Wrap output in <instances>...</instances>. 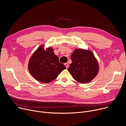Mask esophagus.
<instances>
[{
  "label": "esophagus",
  "instance_id": "esophagus-1",
  "mask_svg": "<svg viewBox=\"0 0 126 126\" xmlns=\"http://www.w3.org/2000/svg\"><path fill=\"white\" fill-rule=\"evenodd\" d=\"M64 65L65 66V67H66V68H68V67H69V65H68V63H65L64 64Z\"/></svg>",
  "mask_w": 126,
  "mask_h": 126
}]
</instances>
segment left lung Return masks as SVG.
<instances>
[{
	"label": "left lung",
	"mask_w": 126,
	"mask_h": 126,
	"mask_svg": "<svg viewBox=\"0 0 126 126\" xmlns=\"http://www.w3.org/2000/svg\"><path fill=\"white\" fill-rule=\"evenodd\" d=\"M71 59L72 62L68 70L78 82L88 83L98 74V62L91 50L76 49L72 53Z\"/></svg>",
	"instance_id": "1"
}]
</instances>
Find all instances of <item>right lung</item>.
Segmentation results:
<instances>
[{"label": "right lung", "mask_w": 126, "mask_h": 126, "mask_svg": "<svg viewBox=\"0 0 126 126\" xmlns=\"http://www.w3.org/2000/svg\"><path fill=\"white\" fill-rule=\"evenodd\" d=\"M28 69L36 80L48 83L55 80L66 67L59 62V57L54 53L52 47L45 49L44 45L42 44L31 56Z\"/></svg>", "instance_id": "add662e5"}]
</instances>
